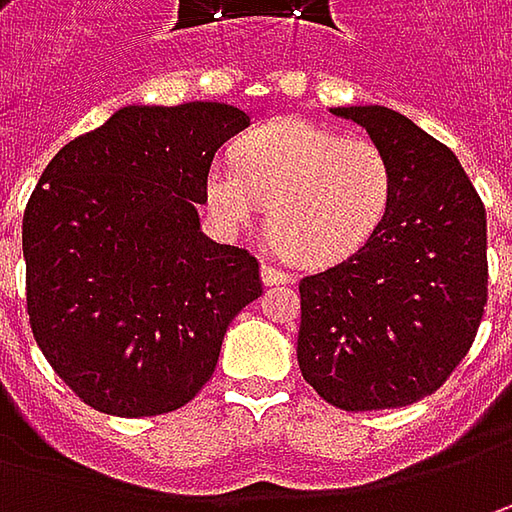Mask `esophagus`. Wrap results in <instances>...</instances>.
Masks as SVG:
<instances>
[{
    "instance_id": "esophagus-1",
    "label": "esophagus",
    "mask_w": 512,
    "mask_h": 512,
    "mask_svg": "<svg viewBox=\"0 0 512 512\" xmlns=\"http://www.w3.org/2000/svg\"><path fill=\"white\" fill-rule=\"evenodd\" d=\"M262 282L265 285H287V282H293V276L287 270H282V267L262 265Z\"/></svg>"
}]
</instances>
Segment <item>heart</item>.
Returning a JSON list of instances; mask_svg holds the SVG:
<instances>
[{
    "instance_id": "heart-1",
    "label": "heart",
    "mask_w": 512,
    "mask_h": 512,
    "mask_svg": "<svg viewBox=\"0 0 512 512\" xmlns=\"http://www.w3.org/2000/svg\"><path fill=\"white\" fill-rule=\"evenodd\" d=\"M396 173L387 150L367 136L276 119L216 159L205 202L219 225L239 233L259 225L270 205L276 245L293 262L333 265L353 256L382 227Z\"/></svg>"
}]
</instances>
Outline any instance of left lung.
<instances>
[{"instance_id": "1", "label": "left lung", "mask_w": 512, "mask_h": 512, "mask_svg": "<svg viewBox=\"0 0 512 512\" xmlns=\"http://www.w3.org/2000/svg\"><path fill=\"white\" fill-rule=\"evenodd\" d=\"M362 125L396 173L373 239L299 282V367L333 407H404L462 362L487 305V216L456 153L382 105L330 108Z\"/></svg>"}]
</instances>
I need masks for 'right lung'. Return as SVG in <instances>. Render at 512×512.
Wrapping results in <instances>:
<instances>
[{"mask_svg":"<svg viewBox=\"0 0 512 512\" xmlns=\"http://www.w3.org/2000/svg\"><path fill=\"white\" fill-rule=\"evenodd\" d=\"M250 125L219 102L128 105L59 150L22 219L33 339L110 416H159L213 376L259 262L199 227L216 150Z\"/></svg>","mask_w":512,"mask_h":512,"instance_id":"obj_1","label":"right lung"}]
</instances>
